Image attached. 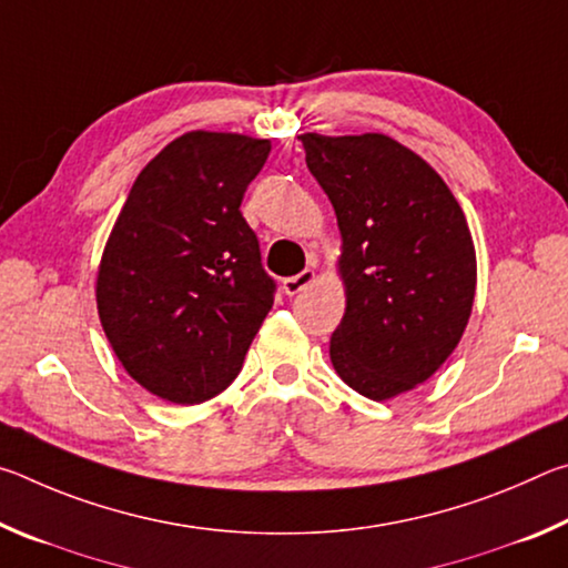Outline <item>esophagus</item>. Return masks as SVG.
Returning <instances> with one entry per match:
<instances>
[{
	"label": "esophagus",
	"instance_id": "obj_1",
	"mask_svg": "<svg viewBox=\"0 0 568 568\" xmlns=\"http://www.w3.org/2000/svg\"><path fill=\"white\" fill-rule=\"evenodd\" d=\"M313 281H315V271H311V267H305V271H301L297 275L285 277V281H283V293H285V295L303 293L305 287L311 285Z\"/></svg>",
	"mask_w": 568,
	"mask_h": 568
}]
</instances>
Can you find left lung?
I'll return each mask as SVG.
<instances>
[{
	"label": "left lung",
	"mask_w": 568,
	"mask_h": 568,
	"mask_svg": "<svg viewBox=\"0 0 568 568\" xmlns=\"http://www.w3.org/2000/svg\"><path fill=\"white\" fill-rule=\"evenodd\" d=\"M301 140L343 240L333 368L365 398H396L434 376L468 325L476 247L466 215L438 172L388 134Z\"/></svg>",
	"instance_id": "left-lung-1"
}]
</instances>
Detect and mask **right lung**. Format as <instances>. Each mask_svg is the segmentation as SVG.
<instances>
[{"label":"right lung","mask_w":568,"mask_h":568,"mask_svg":"<svg viewBox=\"0 0 568 568\" xmlns=\"http://www.w3.org/2000/svg\"><path fill=\"white\" fill-rule=\"evenodd\" d=\"M271 140L185 132L152 158L104 245L98 313L130 378L192 406L225 390L273 307L275 283L240 213Z\"/></svg>","instance_id":"right-lung-1"}]
</instances>
